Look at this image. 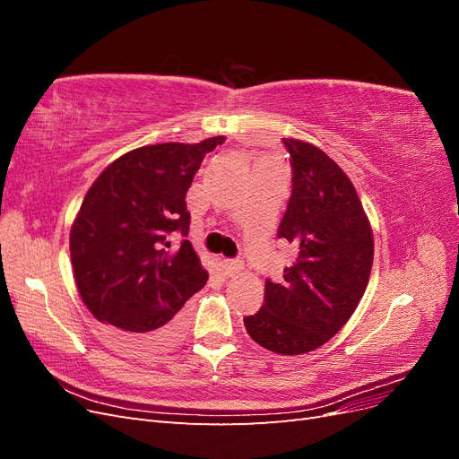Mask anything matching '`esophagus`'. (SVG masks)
Returning a JSON list of instances; mask_svg holds the SVG:
<instances>
[{
    "mask_svg": "<svg viewBox=\"0 0 459 459\" xmlns=\"http://www.w3.org/2000/svg\"><path fill=\"white\" fill-rule=\"evenodd\" d=\"M221 272L228 277L239 275L243 272V260H224L221 262Z\"/></svg>",
    "mask_w": 459,
    "mask_h": 459,
    "instance_id": "34e87169",
    "label": "esophagus"
}]
</instances>
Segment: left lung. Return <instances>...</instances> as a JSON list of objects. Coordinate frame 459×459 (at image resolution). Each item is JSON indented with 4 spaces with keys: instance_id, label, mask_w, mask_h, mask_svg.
<instances>
[{
    "instance_id": "left-lung-1",
    "label": "left lung",
    "mask_w": 459,
    "mask_h": 459,
    "mask_svg": "<svg viewBox=\"0 0 459 459\" xmlns=\"http://www.w3.org/2000/svg\"><path fill=\"white\" fill-rule=\"evenodd\" d=\"M293 193L277 238L297 248L281 281H266L262 308L245 317L255 342L295 356L325 344L354 314L373 264V231L362 201L325 152L289 137Z\"/></svg>"
}]
</instances>
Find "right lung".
Masks as SVG:
<instances>
[{
    "instance_id": "add662e5",
    "label": "right lung",
    "mask_w": 459,
    "mask_h": 459,
    "mask_svg": "<svg viewBox=\"0 0 459 459\" xmlns=\"http://www.w3.org/2000/svg\"><path fill=\"white\" fill-rule=\"evenodd\" d=\"M201 143H159L124 152L97 176L71 228L78 293L122 344L170 349L184 335L189 297L208 280L193 245L169 235L189 231L186 193L206 152Z\"/></svg>"
}]
</instances>
